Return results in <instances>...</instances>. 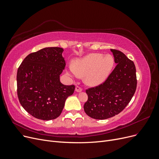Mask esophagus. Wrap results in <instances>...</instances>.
Here are the masks:
<instances>
[{"mask_svg": "<svg viewBox=\"0 0 159 159\" xmlns=\"http://www.w3.org/2000/svg\"><path fill=\"white\" fill-rule=\"evenodd\" d=\"M75 91H77V92H81V91H82V88H81L80 86L77 85L75 87Z\"/></svg>", "mask_w": 159, "mask_h": 159, "instance_id": "34e87169", "label": "esophagus"}]
</instances>
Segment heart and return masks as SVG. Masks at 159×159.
Masks as SVG:
<instances>
[{
	"label": "heart",
	"mask_w": 159,
	"mask_h": 159,
	"mask_svg": "<svg viewBox=\"0 0 159 159\" xmlns=\"http://www.w3.org/2000/svg\"><path fill=\"white\" fill-rule=\"evenodd\" d=\"M114 57L109 54L92 53L74 61L68 75L72 78L84 76L85 83L95 87L102 84L111 73L114 67Z\"/></svg>",
	"instance_id": "obj_1"
}]
</instances>
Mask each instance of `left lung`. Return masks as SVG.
I'll return each mask as SVG.
<instances>
[{"label": "left lung", "mask_w": 159, "mask_h": 159, "mask_svg": "<svg viewBox=\"0 0 159 159\" xmlns=\"http://www.w3.org/2000/svg\"><path fill=\"white\" fill-rule=\"evenodd\" d=\"M117 64L102 84L86 89L85 113L95 119H106L119 114L131 100L137 88L134 62L121 51L111 49Z\"/></svg>", "instance_id": "8db88e82"}]
</instances>
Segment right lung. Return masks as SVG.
Masks as SVG:
<instances>
[{"instance_id":"add662e5","label":"right lung","mask_w":159,"mask_h":159,"mask_svg":"<svg viewBox=\"0 0 159 159\" xmlns=\"http://www.w3.org/2000/svg\"><path fill=\"white\" fill-rule=\"evenodd\" d=\"M64 50L48 47L28 55L17 71V94L23 108L35 118L48 121L58 117L75 85L60 80L65 68Z\"/></svg>"}]
</instances>
